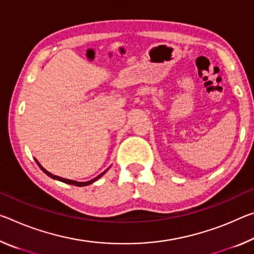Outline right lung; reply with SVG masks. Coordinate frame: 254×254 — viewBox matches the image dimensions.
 Masks as SVG:
<instances>
[{
    "label": "right lung",
    "instance_id": "obj_1",
    "mask_svg": "<svg viewBox=\"0 0 254 254\" xmlns=\"http://www.w3.org/2000/svg\"><path fill=\"white\" fill-rule=\"evenodd\" d=\"M35 160H36V163H37V165L38 166L40 167V170H42L44 173H45L46 175H48L50 176V178H52V179H54V180H58V181H61V182H63V183H66V184H71V185H75V187H86V185H89V184H91V183H94V182H96V181H97L99 178H102V176L105 174V173L107 172V170L105 171V172H103L102 174H99L97 178H95V179H92V180H90V181H87V182H76V181H73V180H69V179H63V178H60V176H56V175H53L52 174V173H50L48 171H46L45 168H44L42 165H40L39 163H38V160L35 158Z\"/></svg>",
    "mask_w": 254,
    "mask_h": 254
}]
</instances>
